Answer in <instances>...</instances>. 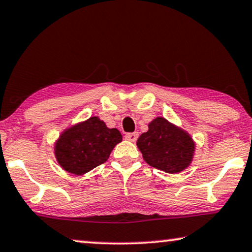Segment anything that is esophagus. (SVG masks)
<instances>
[{
    "label": "esophagus",
    "instance_id": "1",
    "mask_svg": "<svg viewBox=\"0 0 252 252\" xmlns=\"http://www.w3.org/2000/svg\"><path fill=\"white\" fill-rule=\"evenodd\" d=\"M137 136H138V134L136 133V132H134V133H126L125 134V138L127 141H130V142H135L137 140Z\"/></svg>",
    "mask_w": 252,
    "mask_h": 252
}]
</instances>
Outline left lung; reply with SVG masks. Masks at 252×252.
<instances>
[{"label":"left lung","instance_id":"obj_1","mask_svg":"<svg viewBox=\"0 0 252 252\" xmlns=\"http://www.w3.org/2000/svg\"><path fill=\"white\" fill-rule=\"evenodd\" d=\"M136 144L149 165L170 174L187 168L194 152L191 136L162 117L149 124V130L138 137Z\"/></svg>","mask_w":252,"mask_h":252}]
</instances>
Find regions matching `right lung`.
Here are the masks:
<instances>
[{
	"label": "right lung",
	"mask_w": 252,
	"mask_h": 252,
	"mask_svg": "<svg viewBox=\"0 0 252 252\" xmlns=\"http://www.w3.org/2000/svg\"><path fill=\"white\" fill-rule=\"evenodd\" d=\"M122 138L117 128H108L97 117H91L61 135L56 144L57 160L64 170L83 175L107 161Z\"/></svg>",
	"instance_id": "add662e5"
}]
</instances>
